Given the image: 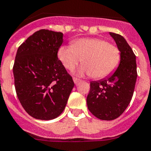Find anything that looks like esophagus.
<instances>
[{
	"label": "esophagus",
	"mask_w": 151,
	"mask_h": 151,
	"mask_svg": "<svg viewBox=\"0 0 151 151\" xmlns=\"http://www.w3.org/2000/svg\"><path fill=\"white\" fill-rule=\"evenodd\" d=\"M73 82H74L76 84H78L79 82H81V80L78 79V78H73Z\"/></svg>",
	"instance_id": "1"
}]
</instances>
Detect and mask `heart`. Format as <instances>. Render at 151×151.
Here are the masks:
<instances>
[{"mask_svg":"<svg viewBox=\"0 0 151 151\" xmlns=\"http://www.w3.org/2000/svg\"><path fill=\"white\" fill-rule=\"evenodd\" d=\"M58 58L66 69L72 70L81 61L80 73L95 79L107 78L115 72L121 60L119 47L101 38L76 40L70 46H61Z\"/></svg>","mask_w":151,"mask_h":151,"instance_id":"heart-1","label":"heart"}]
</instances>
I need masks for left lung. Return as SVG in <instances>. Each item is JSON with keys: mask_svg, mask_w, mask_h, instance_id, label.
I'll return each instance as SVG.
<instances>
[{"mask_svg": "<svg viewBox=\"0 0 151 151\" xmlns=\"http://www.w3.org/2000/svg\"><path fill=\"white\" fill-rule=\"evenodd\" d=\"M121 52V60L115 73L99 81L90 83L87 97L89 111L102 120L118 118L128 107L137 78L136 56L122 35L109 33Z\"/></svg>", "mask_w": 151, "mask_h": 151, "instance_id": "obj_1", "label": "left lung"}]
</instances>
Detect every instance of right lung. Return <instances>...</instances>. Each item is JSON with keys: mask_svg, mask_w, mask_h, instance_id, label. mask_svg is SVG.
<instances>
[{"mask_svg": "<svg viewBox=\"0 0 151 151\" xmlns=\"http://www.w3.org/2000/svg\"><path fill=\"white\" fill-rule=\"evenodd\" d=\"M63 33L41 29L18 49L13 73L18 99L27 113L50 120L64 110L74 83L58 59Z\"/></svg>", "mask_w": 151, "mask_h": 151, "instance_id": "add662e5", "label": "right lung"}]
</instances>
